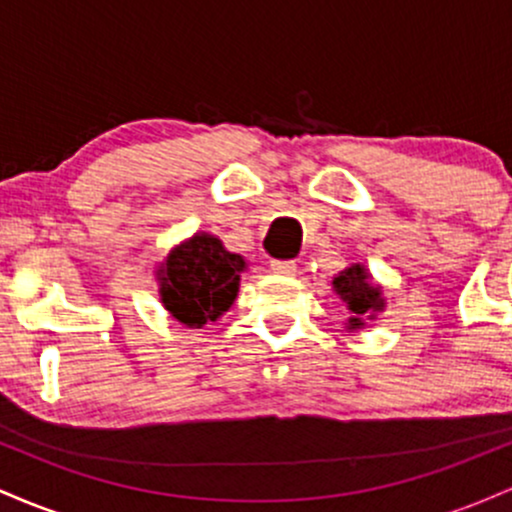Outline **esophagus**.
Wrapping results in <instances>:
<instances>
[{"label":"esophagus","instance_id":"1","mask_svg":"<svg viewBox=\"0 0 512 512\" xmlns=\"http://www.w3.org/2000/svg\"><path fill=\"white\" fill-rule=\"evenodd\" d=\"M272 272L281 274V276H293L298 272V267H296V262H293V260H274L272 262Z\"/></svg>","mask_w":512,"mask_h":512}]
</instances>
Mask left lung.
Segmentation results:
<instances>
[{"instance_id":"8db88e82","label":"left lung","mask_w":512,"mask_h":512,"mask_svg":"<svg viewBox=\"0 0 512 512\" xmlns=\"http://www.w3.org/2000/svg\"><path fill=\"white\" fill-rule=\"evenodd\" d=\"M334 293L346 303L349 310V330H361L366 320H375V315L385 310V298L380 286L370 284V274L363 264H351L339 272L332 281Z\"/></svg>"}]
</instances>
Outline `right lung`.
Listing matches in <instances>:
<instances>
[{"instance_id":"obj_1","label":"right lung","mask_w":512,"mask_h":512,"mask_svg":"<svg viewBox=\"0 0 512 512\" xmlns=\"http://www.w3.org/2000/svg\"><path fill=\"white\" fill-rule=\"evenodd\" d=\"M243 272V257L228 252L216 236L195 233L158 267L163 308L185 327L216 322L236 301Z\"/></svg>"}]
</instances>
